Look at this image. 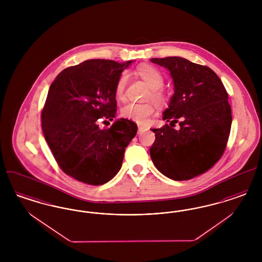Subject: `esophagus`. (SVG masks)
<instances>
[{
	"label": "esophagus",
	"instance_id": "esophagus-1",
	"mask_svg": "<svg viewBox=\"0 0 262 262\" xmlns=\"http://www.w3.org/2000/svg\"><path fill=\"white\" fill-rule=\"evenodd\" d=\"M147 127L144 126V125H138V133H142L144 130H146Z\"/></svg>",
	"mask_w": 262,
	"mask_h": 262
}]
</instances>
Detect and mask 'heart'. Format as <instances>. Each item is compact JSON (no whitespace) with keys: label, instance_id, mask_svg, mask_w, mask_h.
<instances>
[{"label":"heart","instance_id":"b5f03b06","mask_svg":"<svg viewBox=\"0 0 262 262\" xmlns=\"http://www.w3.org/2000/svg\"><path fill=\"white\" fill-rule=\"evenodd\" d=\"M137 74L147 83L151 88L148 97L158 105H164L167 103L168 97L160 89L164 85V77L159 70L152 66H141L137 69ZM128 80L127 73H123L117 80L116 83V96L119 99L125 97V88ZM155 112V107L152 103H134L129 102L125 104L122 109V115L138 124H144L149 120L150 117Z\"/></svg>","mask_w":262,"mask_h":262}]
</instances>
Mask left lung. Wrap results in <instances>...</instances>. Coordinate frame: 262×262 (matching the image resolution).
<instances>
[{
  "label": "left lung",
  "mask_w": 262,
  "mask_h": 262,
  "mask_svg": "<svg viewBox=\"0 0 262 262\" xmlns=\"http://www.w3.org/2000/svg\"><path fill=\"white\" fill-rule=\"evenodd\" d=\"M173 78L174 95L163 120L152 128L155 141L150 156L164 176L187 181L205 173L224 153L232 125L228 93L210 68L181 57L151 59ZM176 123L180 126L174 128Z\"/></svg>",
  "instance_id": "obj_1"
}]
</instances>
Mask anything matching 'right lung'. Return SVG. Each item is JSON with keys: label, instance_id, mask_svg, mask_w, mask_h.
<instances>
[{"label": "right lung", "instance_id": "obj_1", "mask_svg": "<svg viewBox=\"0 0 262 262\" xmlns=\"http://www.w3.org/2000/svg\"><path fill=\"white\" fill-rule=\"evenodd\" d=\"M132 62L88 60L64 69L51 84L41 114L44 137L60 168L79 182L100 186L112 180L137 135L127 119L99 126L116 117V83Z\"/></svg>", "mask_w": 262, "mask_h": 262}]
</instances>
